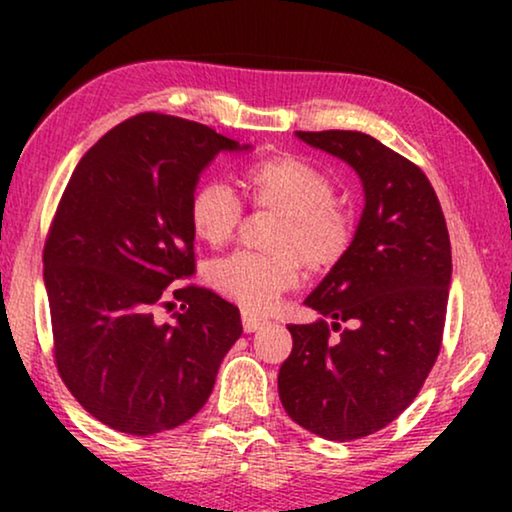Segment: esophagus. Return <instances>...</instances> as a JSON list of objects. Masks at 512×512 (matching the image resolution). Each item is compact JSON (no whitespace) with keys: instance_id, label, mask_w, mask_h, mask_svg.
I'll return each mask as SVG.
<instances>
[{"instance_id":"34e87169","label":"esophagus","mask_w":512,"mask_h":512,"mask_svg":"<svg viewBox=\"0 0 512 512\" xmlns=\"http://www.w3.org/2000/svg\"><path fill=\"white\" fill-rule=\"evenodd\" d=\"M265 324H268V319L261 317V314H254V312H249V310L242 312V328H244V333H256L258 328H263Z\"/></svg>"}]
</instances>
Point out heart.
<instances>
[{
	"mask_svg": "<svg viewBox=\"0 0 512 512\" xmlns=\"http://www.w3.org/2000/svg\"><path fill=\"white\" fill-rule=\"evenodd\" d=\"M247 191L254 205L282 212L272 235L275 251H233L209 263L207 279L223 298L247 307L270 310L284 291L298 284L303 258L314 270L342 261L354 237V223L333 202L328 174L296 156L261 160L247 170ZM244 205L228 181L207 179L188 200L195 235L223 244L240 228Z\"/></svg>",
	"mask_w": 512,
	"mask_h": 512,
	"instance_id": "1",
	"label": "heart"
}]
</instances>
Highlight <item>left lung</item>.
<instances>
[{
  "mask_svg": "<svg viewBox=\"0 0 512 512\" xmlns=\"http://www.w3.org/2000/svg\"><path fill=\"white\" fill-rule=\"evenodd\" d=\"M296 135L352 165L366 193L347 254L305 298L321 319L289 324L293 349L277 377L293 422L345 443L394 422L429 377L450 296V235L431 181L401 153L356 130Z\"/></svg>",
  "mask_w": 512,
  "mask_h": 512,
  "instance_id": "1",
  "label": "left lung"
}]
</instances>
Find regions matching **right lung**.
<instances>
[{"mask_svg":"<svg viewBox=\"0 0 512 512\" xmlns=\"http://www.w3.org/2000/svg\"><path fill=\"white\" fill-rule=\"evenodd\" d=\"M207 125L139 114L79 160L44 244L53 356L62 382L95 419L130 436L184 424L207 403L240 310L195 272L188 200L221 151ZM182 303L172 322L160 306Z\"/></svg>","mask_w":512,"mask_h":512,"instance_id":"1","label":"right lung"}]
</instances>
